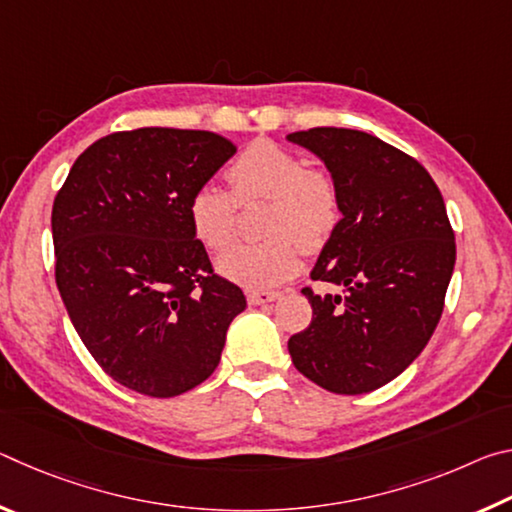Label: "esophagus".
Listing matches in <instances>:
<instances>
[{"label":"esophagus","instance_id":"esophagus-1","mask_svg":"<svg viewBox=\"0 0 512 512\" xmlns=\"http://www.w3.org/2000/svg\"><path fill=\"white\" fill-rule=\"evenodd\" d=\"M280 296V291H248V302L250 305H266V302H273Z\"/></svg>","mask_w":512,"mask_h":512}]
</instances>
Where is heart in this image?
Here are the masks:
<instances>
[{
    "label": "heart",
    "mask_w": 512,
    "mask_h": 512,
    "mask_svg": "<svg viewBox=\"0 0 512 512\" xmlns=\"http://www.w3.org/2000/svg\"><path fill=\"white\" fill-rule=\"evenodd\" d=\"M228 189L203 183L189 198V223L201 244L219 253L234 236L236 203L269 201L263 231L255 245H238L219 257V271L248 289L275 287L296 275L302 248L318 250L341 219V201L332 178L307 169L298 155L275 142L248 144L225 169Z\"/></svg>",
    "instance_id": "heart-1"
}]
</instances>
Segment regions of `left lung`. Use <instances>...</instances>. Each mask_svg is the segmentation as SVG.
<instances>
[{"instance_id":"left-lung-1","label":"left lung","mask_w":512,"mask_h":512,"mask_svg":"<svg viewBox=\"0 0 512 512\" xmlns=\"http://www.w3.org/2000/svg\"><path fill=\"white\" fill-rule=\"evenodd\" d=\"M287 140L318 155L341 201V221L311 280L305 332L289 339L293 366L329 393L361 395L418 359L443 314L456 241L445 201L411 155L352 128H309Z\"/></svg>"}]
</instances>
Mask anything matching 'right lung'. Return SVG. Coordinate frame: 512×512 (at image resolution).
Returning a JSON list of instances; mask_svg holds the SVG:
<instances>
[{
    "label": "right lung",
    "mask_w": 512,
    "mask_h": 512,
    "mask_svg": "<svg viewBox=\"0 0 512 512\" xmlns=\"http://www.w3.org/2000/svg\"><path fill=\"white\" fill-rule=\"evenodd\" d=\"M235 153L210 131L112 133L76 158L56 196L60 298L94 361L135 393L192 391L246 309L244 291L212 271L187 212Z\"/></svg>",
    "instance_id": "1"
}]
</instances>
